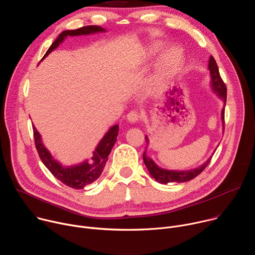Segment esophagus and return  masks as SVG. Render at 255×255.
I'll return each instance as SVG.
<instances>
[{"label":"esophagus","mask_w":255,"mask_h":255,"mask_svg":"<svg viewBox=\"0 0 255 255\" xmlns=\"http://www.w3.org/2000/svg\"><path fill=\"white\" fill-rule=\"evenodd\" d=\"M139 118H140V115L136 112V111H131L128 115H127V121L129 123H137L139 121Z\"/></svg>","instance_id":"1"}]
</instances>
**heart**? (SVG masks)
Returning a JSON list of instances; mask_svg holds the SVG:
<instances>
[{"label":"heart","mask_w":255,"mask_h":255,"mask_svg":"<svg viewBox=\"0 0 255 255\" xmlns=\"http://www.w3.org/2000/svg\"><path fill=\"white\" fill-rule=\"evenodd\" d=\"M162 44H154L148 48L146 57L148 59L155 57L164 50ZM184 65V53L178 47H171L165 50L159 57L149 80V86L152 90H159L171 81Z\"/></svg>","instance_id":"b5f03b06"}]
</instances>
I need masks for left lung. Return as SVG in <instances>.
I'll return each mask as SVG.
<instances>
[{"instance_id":"left-lung-1","label":"left lung","mask_w":255,"mask_h":255,"mask_svg":"<svg viewBox=\"0 0 255 255\" xmlns=\"http://www.w3.org/2000/svg\"><path fill=\"white\" fill-rule=\"evenodd\" d=\"M208 69L210 71V88L212 92L219 98L223 102V109L221 111V119L223 123V129H224V110H225V105H226V99H227V89L225 84L223 83L220 74H219V69H218V65L214 59L213 56H210L209 58V63H208ZM145 141H146L147 145L149 144V139L147 136H145ZM147 148V146H146ZM212 156H210L202 165L189 169V170H174V169H165L160 166H158L154 160L150 157L147 156L146 149H145L143 153V161L145 166L147 167V170L149 171L150 175L158 181L159 184L166 185L168 183H186V181H189L193 178H195L197 175H199L205 167L210 163Z\"/></svg>"}]
</instances>
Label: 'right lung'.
Listing matches in <instances>:
<instances>
[{"label":"right lung","instance_id":"right-lung-1","mask_svg":"<svg viewBox=\"0 0 255 255\" xmlns=\"http://www.w3.org/2000/svg\"><path fill=\"white\" fill-rule=\"evenodd\" d=\"M107 32L106 29L100 26H86L76 30H65L61 32L55 41L50 45L46 53L44 54L41 61L55 48H57L68 36H82V35H92L96 33ZM34 141L35 146L37 148L40 159L43 164L48 168V170L65 186L81 190L86 186L94 183L103 172V169L108 160V156L110 154L114 144L117 141V136L119 132V125H113L110 127L100 142L97 144L96 148L93 151V156L90 159H86L80 163L72 165H63L61 162L56 160L50 151L45 147L42 141L40 133L33 125Z\"/></svg>","mask_w":255,"mask_h":255}]
</instances>
